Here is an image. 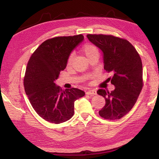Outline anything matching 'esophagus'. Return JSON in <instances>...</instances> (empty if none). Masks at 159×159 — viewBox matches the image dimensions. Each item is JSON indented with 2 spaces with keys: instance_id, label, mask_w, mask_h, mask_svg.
Instances as JSON below:
<instances>
[{
  "instance_id": "34e87169",
  "label": "esophagus",
  "mask_w": 159,
  "mask_h": 159,
  "mask_svg": "<svg viewBox=\"0 0 159 159\" xmlns=\"http://www.w3.org/2000/svg\"><path fill=\"white\" fill-rule=\"evenodd\" d=\"M86 94H87V95H97V91L95 90H89L86 92Z\"/></svg>"
}]
</instances>
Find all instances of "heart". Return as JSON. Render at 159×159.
<instances>
[{"label":"heart","mask_w":159,"mask_h":159,"mask_svg":"<svg viewBox=\"0 0 159 159\" xmlns=\"http://www.w3.org/2000/svg\"><path fill=\"white\" fill-rule=\"evenodd\" d=\"M83 52L86 57L89 58L92 55H95V54H98V50L94 45L85 44L83 48ZM72 60H73V55H70L68 60H67V64H71Z\"/></svg>","instance_id":"b5f03b06"}]
</instances>
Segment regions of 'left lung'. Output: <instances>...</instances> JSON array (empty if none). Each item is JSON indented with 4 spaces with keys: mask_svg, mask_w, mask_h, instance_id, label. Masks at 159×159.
<instances>
[{
    "mask_svg": "<svg viewBox=\"0 0 159 159\" xmlns=\"http://www.w3.org/2000/svg\"><path fill=\"white\" fill-rule=\"evenodd\" d=\"M87 38L102 52L104 69L114 73L108 79L115 89L97 92L106 102L99 114L107 120L120 119L133 108L143 86L141 58L127 40L102 34H88Z\"/></svg>",
    "mask_w": 159,
    "mask_h": 159,
    "instance_id": "obj_1",
    "label": "left lung"
}]
</instances>
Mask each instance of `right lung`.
Returning a JSON list of instances; mask_svg holds the SVG:
<instances>
[{"label":"right lung","instance_id":"obj_1","mask_svg":"<svg viewBox=\"0 0 159 159\" xmlns=\"http://www.w3.org/2000/svg\"><path fill=\"white\" fill-rule=\"evenodd\" d=\"M83 40L81 34L48 39L29 59L24 79L25 92L35 111L48 122L58 124L69 120L74 114V102L85 95L78 88L61 90L55 83L71 52Z\"/></svg>","mask_w":159,"mask_h":159}]
</instances>
